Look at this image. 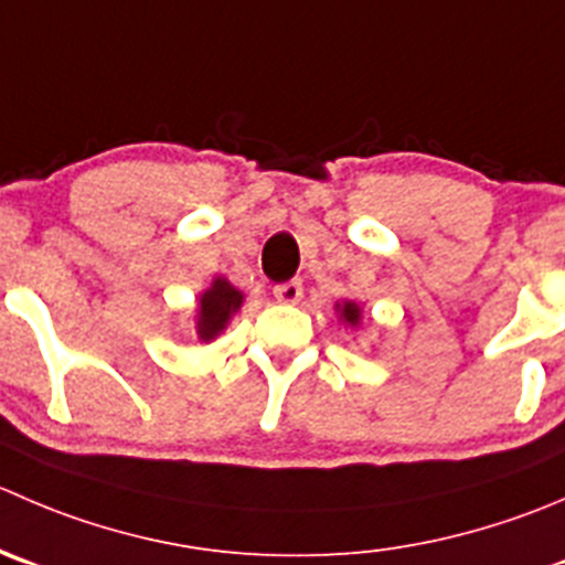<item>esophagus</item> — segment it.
<instances>
[{"mask_svg": "<svg viewBox=\"0 0 565 565\" xmlns=\"http://www.w3.org/2000/svg\"><path fill=\"white\" fill-rule=\"evenodd\" d=\"M273 295H276L278 303H298V300L303 298V284H300L298 278L276 284V287H273Z\"/></svg>", "mask_w": 565, "mask_h": 565, "instance_id": "esophagus-1", "label": "esophagus"}]
</instances>
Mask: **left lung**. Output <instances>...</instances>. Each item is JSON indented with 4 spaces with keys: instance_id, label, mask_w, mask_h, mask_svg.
<instances>
[{
    "instance_id": "obj_1",
    "label": "left lung",
    "mask_w": 565,
    "mask_h": 565,
    "mask_svg": "<svg viewBox=\"0 0 565 565\" xmlns=\"http://www.w3.org/2000/svg\"><path fill=\"white\" fill-rule=\"evenodd\" d=\"M342 317H344V322H350V326H355V322H359V317H361L359 306H355V303H344V306H342Z\"/></svg>"
}]
</instances>
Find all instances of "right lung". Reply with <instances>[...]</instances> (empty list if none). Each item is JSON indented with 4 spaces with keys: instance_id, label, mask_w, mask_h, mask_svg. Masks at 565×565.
I'll return each mask as SVG.
<instances>
[{
    "instance_id": "1",
    "label": "right lung",
    "mask_w": 565,
    "mask_h": 565,
    "mask_svg": "<svg viewBox=\"0 0 565 565\" xmlns=\"http://www.w3.org/2000/svg\"><path fill=\"white\" fill-rule=\"evenodd\" d=\"M239 303H243V295H239L226 278H217V281L212 284V289H206V292L201 295L199 337L204 339V342L215 339L217 333L226 328L228 317L239 309Z\"/></svg>"
}]
</instances>
